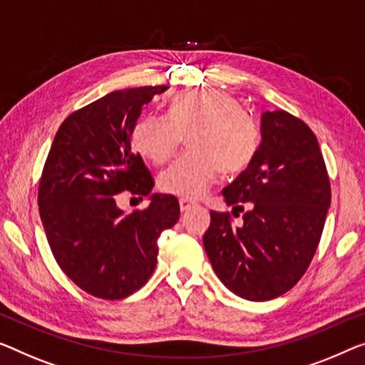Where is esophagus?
I'll return each instance as SVG.
<instances>
[{"label":"esophagus","instance_id":"34e87169","mask_svg":"<svg viewBox=\"0 0 365 365\" xmlns=\"http://www.w3.org/2000/svg\"><path fill=\"white\" fill-rule=\"evenodd\" d=\"M178 203H180V210L182 211H188L190 208H193L195 205V201H192V200H188V198H180V201H178Z\"/></svg>","mask_w":365,"mask_h":365}]
</instances>
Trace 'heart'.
<instances>
[{"mask_svg": "<svg viewBox=\"0 0 365 365\" xmlns=\"http://www.w3.org/2000/svg\"><path fill=\"white\" fill-rule=\"evenodd\" d=\"M188 135L190 150L160 173L164 193L198 198L217 172L237 173L257 152L259 129L241 103L222 90H185L168 100L167 114H148L133 130L135 150L162 165Z\"/></svg>", "mask_w": 365, "mask_h": 365, "instance_id": "b5f03b06", "label": "heart"}]
</instances>
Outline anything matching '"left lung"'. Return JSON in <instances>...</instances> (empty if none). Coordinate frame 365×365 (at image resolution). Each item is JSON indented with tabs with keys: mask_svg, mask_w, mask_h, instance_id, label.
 <instances>
[{
	"mask_svg": "<svg viewBox=\"0 0 365 365\" xmlns=\"http://www.w3.org/2000/svg\"><path fill=\"white\" fill-rule=\"evenodd\" d=\"M242 225L211 211L203 246L217 279L237 297L265 302L302 279L317 252L331 187L313 130L284 110L260 116V144L246 170L222 190Z\"/></svg>",
	"mask_w": 365,
	"mask_h": 365,
	"instance_id": "left-lung-1",
	"label": "left lung"
}]
</instances>
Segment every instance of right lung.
<instances>
[{"label": "right lung", "instance_id": "obj_1", "mask_svg": "<svg viewBox=\"0 0 365 365\" xmlns=\"http://www.w3.org/2000/svg\"><path fill=\"white\" fill-rule=\"evenodd\" d=\"M167 86L118 90L75 111L58 128L39 183V213L57 264L90 295L121 300L154 272L157 239L180 217L173 195L154 188L130 138L143 108ZM123 191L151 201L126 215Z\"/></svg>", "mask_w": 365, "mask_h": 365}]
</instances>
